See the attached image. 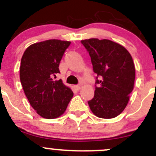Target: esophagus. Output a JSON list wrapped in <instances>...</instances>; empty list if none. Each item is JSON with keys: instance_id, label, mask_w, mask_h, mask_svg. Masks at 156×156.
<instances>
[{"instance_id": "esophagus-1", "label": "esophagus", "mask_w": 156, "mask_h": 156, "mask_svg": "<svg viewBox=\"0 0 156 156\" xmlns=\"http://www.w3.org/2000/svg\"><path fill=\"white\" fill-rule=\"evenodd\" d=\"M73 88H74V89L76 91H79L80 89H81V86H73Z\"/></svg>"}]
</instances>
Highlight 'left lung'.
Instances as JSON below:
<instances>
[{"label":"left lung","mask_w":156,"mask_h":156,"mask_svg":"<svg viewBox=\"0 0 156 156\" xmlns=\"http://www.w3.org/2000/svg\"><path fill=\"white\" fill-rule=\"evenodd\" d=\"M89 51L93 71L99 76L95 95L88 101L95 116L110 119L118 116L127 105L135 81V66L128 51L108 39L81 41Z\"/></svg>","instance_id":"8db88e82"}]
</instances>
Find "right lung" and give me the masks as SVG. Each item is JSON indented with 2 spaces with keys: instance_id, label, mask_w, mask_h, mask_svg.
Here are the masks:
<instances>
[{
  "instance_id": "right-lung-1",
  "label": "right lung",
  "mask_w": 156,
  "mask_h": 156,
  "mask_svg": "<svg viewBox=\"0 0 156 156\" xmlns=\"http://www.w3.org/2000/svg\"><path fill=\"white\" fill-rule=\"evenodd\" d=\"M70 41L49 39L34 43L26 49L21 59L20 76L26 98L41 118L54 119L65 112L73 96V91L61 80L59 64Z\"/></svg>"
}]
</instances>
